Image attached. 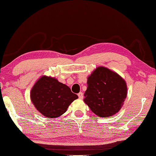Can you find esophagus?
Here are the masks:
<instances>
[{"mask_svg": "<svg viewBox=\"0 0 156 156\" xmlns=\"http://www.w3.org/2000/svg\"><path fill=\"white\" fill-rule=\"evenodd\" d=\"M78 98L80 99H83V94L82 93V92H80V93L78 94Z\"/></svg>", "mask_w": 156, "mask_h": 156, "instance_id": "esophagus-1", "label": "esophagus"}]
</instances>
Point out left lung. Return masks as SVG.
<instances>
[{
	"instance_id": "left-lung-1",
	"label": "left lung",
	"mask_w": 156,
	"mask_h": 156,
	"mask_svg": "<svg viewBox=\"0 0 156 156\" xmlns=\"http://www.w3.org/2000/svg\"><path fill=\"white\" fill-rule=\"evenodd\" d=\"M84 102L100 117L115 114L122 107L127 95L125 80L104 67H98L88 77Z\"/></svg>"
}]
</instances>
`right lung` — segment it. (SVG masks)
Returning <instances> with one entry per match:
<instances>
[{
	"label": "right lung",
	"instance_id": "1",
	"mask_svg": "<svg viewBox=\"0 0 156 156\" xmlns=\"http://www.w3.org/2000/svg\"><path fill=\"white\" fill-rule=\"evenodd\" d=\"M30 97L36 109L49 118L62 115L69 105L78 98L66 84L46 76H42L34 84Z\"/></svg>",
	"mask_w": 156,
	"mask_h": 156
}]
</instances>
